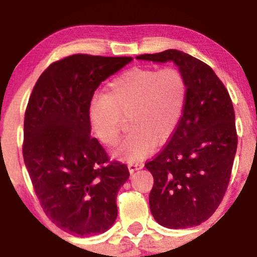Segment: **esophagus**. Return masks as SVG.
Here are the masks:
<instances>
[{
  "label": "esophagus",
  "instance_id": "34e87169",
  "mask_svg": "<svg viewBox=\"0 0 257 257\" xmlns=\"http://www.w3.org/2000/svg\"><path fill=\"white\" fill-rule=\"evenodd\" d=\"M144 167V164L143 163H132V164H128V169H129V172H132L133 174L134 171H138V170L143 169Z\"/></svg>",
  "mask_w": 257,
  "mask_h": 257
}]
</instances>
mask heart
Here are the masks:
<instances>
[{"instance_id": "obj_1", "label": "heart", "mask_w": 257, "mask_h": 257, "mask_svg": "<svg viewBox=\"0 0 257 257\" xmlns=\"http://www.w3.org/2000/svg\"><path fill=\"white\" fill-rule=\"evenodd\" d=\"M187 82L176 67H136L108 85L106 94L88 103V120L97 139L106 147L119 140L124 118L132 131L114 151L115 158L137 163L158 145L171 139L182 119Z\"/></svg>"}]
</instances>
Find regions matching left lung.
<instances>
[{
	"label": "left lung",
	"mask_w": 257,
	"mask_h": 257,
	"mask_svg": "<svg viewBox=\"0 0 257 257\" xmlns=\"http://www.w3.org/2000/svg\"><path fill=\"white\" fill-rule=\"evenodd\" d=\"M138 60L172 61L187 82L180 125L169 144L145 164L154 177L149 206L170 229L207 220L223 199L235 158V113L225 86L212 67L176 49L144 54Z\"/></svg>",
	"instance_id": "8db88e82"
}]
</instances>
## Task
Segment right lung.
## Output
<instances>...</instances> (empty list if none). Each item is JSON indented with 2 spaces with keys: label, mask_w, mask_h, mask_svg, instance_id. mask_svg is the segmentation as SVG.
Wrapping results in <instances>:
<instances>
[{
  "label": "right lung",
  "mask_w": 257,
  "mask_h": 257,
  "mask_svg": "<svg viewBox=\"0 0 257 257\" xmlns=\"http://www.w3.org/2000/svg\"><path fill=\"white\" fill-rule=\"evenodd\" d=\"M133 60L129 56L75 54L40 75L24 115L23 159L50 220L66 233L92 236L117 218V193L126 165L110 163L91 137L88 103L102 81Z\"/></svg>",
  "instance_id": "right-lung-1"
}]
</instances>
